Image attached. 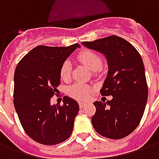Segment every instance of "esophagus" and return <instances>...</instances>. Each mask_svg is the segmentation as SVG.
Returning a JSON list of instances; mask_svg holds the SVG:
<instances>
[{
	"instance_id": "esophagus-1",
	"label": "esophagus",
	"mask_w": 159,
	"mask_h": 159,
	"mask_svg": "<svg viewBox=\"0 0 159 159\" xmlns=\"http://www.w3.org/2000/svg\"><path fill=\"white\" fill-rule=\"evenodd\" d=\"M85 105H86V104L83 103V102H79V107H80V108H83V107H85Z\"/></svg>"
}]
</instances>
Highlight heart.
Returning a JSON list of instances; mask_svg holds the SVG:
<instances>
[{
    "label": "heart",
    "instance_id": "heart-1",
    "mask_svg": "<svg viewBox=\"0 0 159 159\" xmlns=\"http://www.w3.org/2000/svg\"><path fill=\"white\" fill-rule=\"evenodd\" d=\"M80 62L84 64L91 70L95 71L102 66V59L100 56L92 50H84L77 55ZM60 78L63 81H69L71 75V64L69 60L63 63L59 70ZM92 92L91 87L83 83H76L70 86L67 89V93L70 96L78 100H85L89 97Z\"/></svg>",
    "mask_w": 159,
    "mask_h": 159
}]
</instances>
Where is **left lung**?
<instances>
[{
  "instance_id": "1",
  "label": "left lung",
  "mask_w": 159,
  "mask_h": 159,
  "mask_svg": "<svg viewBox=\"0 0 159 159\" xmlns=\"http://www.w3.org/2000/svg\"><path fill=\"white\" fill-rule=\"evenodd\" d=\"M83 44L103 53L109 67L100 93L103 96L111 95L112 100L93 103L96 107L92 117L93 129L109 139L128 136L139 125L148 97L142 58L132 44L117 36Z\"/></svg>"
}]
</instances>
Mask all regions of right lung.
I'll return each mask as SVG.
<instances>
[{
	"label": "right lung",
	"mask_w": 159,
	"mask_h": 159,
	"mask_svg": "<svg viewBox=\"0 0 159 159\" xmlns=\"http://www.w3.org/2000/svg\"><path fill=\"white\" fill-rule=\"evenodd\" d=\"M79 44L69 47L37 46L30 51L14 72L13 104L25 133L38 143L52 146L67 140L79 111L76 100L64 97V104L51 105L58 92L62 64Z\"/></svg>",
	"instance_id": "add662e5"
}]
</instances>
